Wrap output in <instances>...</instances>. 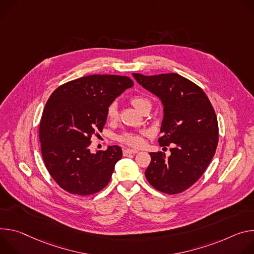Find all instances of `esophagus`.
Segmentation results:
<instances>
[{
	"mask_svg": "<svg viewBox=\"0 0 254 254\" xmlns=\"http://www.w3.org/2000/svg\"><path fill=\"white\" fill-rule=\"evenodd\" d=\"M137 152H138V150H136V149H124L123 150V155L127 156L129 154H135Z\"/></svg>",
	"mask_w": 254,
	"mask_h": 254,
	"instance_id": "34e87169",
	"label": "esophagus"
}]
</instances>
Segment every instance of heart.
<instances>
[{
	"mask_svg": "<svg viewBox=\"0 0 254 254\" xmlns=\"http://www.w3.org/2000/svg\"><path fill=\"white\" fill-rule=\"evenodd\" d=\"M131 104L138 110L141 112L143 108L146 106H151L150 101L142 96H134L131 98ZM107 117L110 120H114L118 117V107L116 103H112L107 109ZM118 140L122 143H125L132 147H139L143 143L142 133H133V132H126L122 135L118 136Z\"/></svg>",
	"mask_w": 254,
	"mask_h": 254,
	"instance_id": "heart-1",
	"label": "heart"
}]
</instances>
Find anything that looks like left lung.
Returning <instances> with one entry per match:
<instances>
[{
	"instance_id": "1",
	"label": "left lung",
	"mask_w": 254,
	"mask_h": 254,
	"mask_svg": "<svg viewBox=\"0 0 254 254\" xmlns=\"http://www.w3.org/2000/svg\"><path fill=\"white\" fill-rule=\"evenodd\" d=\"M133 77L161 101L158 142L173 146L168 157L163 152L149 153L145 177L159 191L182 192L202 177L215 154L219 128L213 106L199 86L178 73H133Z\"/></svg>"
}]
</instances>
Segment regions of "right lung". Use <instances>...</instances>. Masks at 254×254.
Here are the masks:
<instances>
[{"label":"right lung","mask_w":254,"mask_h":254,"mask_svg":"<svg viewBox=\"0 0 254 254\" xmlns=\"http://www.w3.org/2000/svg\"><path fill=\"white\" fill-rule=\"evenodd\" d=\"M133 84L124 75L93 74L64 83L49 97L39 126L41 152L64 190L89 195L109 184L122 149L113 145L92 153L91 137L103 130L108 107Z\"/></svg>","instance_id":"1"}]
</instances>
